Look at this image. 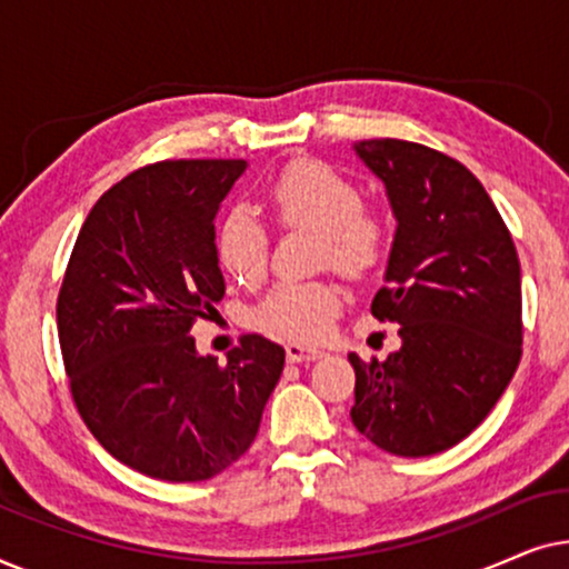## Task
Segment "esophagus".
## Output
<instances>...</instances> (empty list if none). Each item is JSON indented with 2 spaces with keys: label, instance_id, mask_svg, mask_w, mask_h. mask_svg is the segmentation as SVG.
Here are the masks:
<instances>
[{
  "label": "esophagus",
  "instance_id": "34e87169",
  "mask_svg": "<svg viewBox=\"0 0 569 569\" xmlns=\"http://www.w3.org/2000/svg\"><path fill=\"white\" fill-rule=\"evenodd\" d=\"M323 357L321 349L316 347H306V345H287V360L290 362H310Z\"/></svg>",
  "mask_w": 569,
  "mask_h": 569
}]
</instances>
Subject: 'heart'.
Segmentation results:
<instances>
[{
    "label": "heart",
    "instance_id": "obj_1",
    "mask_svg": "<svg viewBox=\"0 0 569 569\" xmlns=\"http://www.w3.org/2000/svg\"><path fill=\"white\" fill-rule=\"evenodd\" d=\"M279 228H310L323 236L321 267L368 279L388 256L391 230L352 178L329 162H287L263 191ZM220 267L240 284H259L269 267V230L253 209L232 207L214 232ZM345 306L337 279L279 282L251 308V326L269 337L313 345L331 331Z\"/></svg>",
    "mask_w": 569,
    "mask_h": 569
}]
</instances>
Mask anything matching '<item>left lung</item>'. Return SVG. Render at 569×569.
I'll return each instance as SVG.
<instances>
[{
  "label": "left lung",
  "instance_id": "left-lung-1",
  "mask_svg": "<svg viewBox=\"0 0 569 569\" xmlns=\"http://www.w3.org/2000/svg\"><path fill=\"white\" fill-rule=\"evenodd\" d=\"M399 220L386 282L372 300L399 323L386 360L355 352L352 422L393 456H432L477 430L523 355L520 263L485 186L461 162L407 139H362Z\"/></svg>",
  "mask_w": 569,
  "mask_h": 569
}]
</instances>
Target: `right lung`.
I'll use <instances>...</instances> for the list:
<instances>
[{"instance_id": "right-lung-1", "label": "right lung", "mask_w": 569, "mask_h": 569, "mask_svg": "<svg viewBox=\"0 0 569 569\" xmlns=\"http://www.w3.org/2000/svg\"><path fill=\"white\" fill-rule=\"evenodd\" d=\"M243 160H160L90 209L57 298L69 391L113 458L162 481H204L259 432L284 349L243 333L199 357L197 318L222 300L214 214Z\"/></svg>"}]
</instances>
